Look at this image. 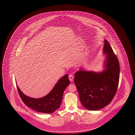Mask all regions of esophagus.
Wrapping results in <instances>:
<instances>
[{
  "label": "esophagus",
  "instance_id": "esophagus-1",
  "mask_svg": "<svg viewBox=\"0 0 135 135\" xmlns=\"http://www.w3.org/2000/svg\"><path fill=\"white\" fill-rule=\"evenodd\" d=\"M69 79L70 81L71 82H73L74 80V77L71 74H70L69 76Z\"/></svg>",
  "mask_w": 135,
  "mask_h": 135
}]
</instances>
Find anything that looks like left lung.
Masks as SVG:
<instances>
[{
    "mask_svg": "<svg viewBox=\"0 0 135 135\" xmlns=\"http://www.w3.org/2000/svg\"><path fill=\"white\" fill-rule=\"evenodd\" d=\"M103 54L105 55L103 69L86 71L81 67L76 72L74 83L83 106L90 110L103 108L110 103L118 86L120 66L109 42L104 40Z\"/></svg>",
    "mask_w": 135,
    "mask_h": 135,
    "instance_id": "1",
    "label": "left lung"
}]
</instances>
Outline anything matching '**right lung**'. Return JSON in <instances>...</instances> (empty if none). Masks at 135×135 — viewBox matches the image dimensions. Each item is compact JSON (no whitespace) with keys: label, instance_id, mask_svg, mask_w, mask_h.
<instances>
[{"label":"right lung","instance_id":"1","mask_svg":"<svg viewBox=\"0 0 135 135\" xmlns=\"http://www.w3.org/2000/svg\"><path fill=\"white\" fill-rule=\"evenodd\" d=\"M68 75L66 74L60 78L53 89L45 96L41 98H33L25 95L17 85L21 98L25 104L38 112L51 113L60 106L64 90L69 85Z\"/></svg>","mask_w":135,"mask_h":135}]
</instances>
